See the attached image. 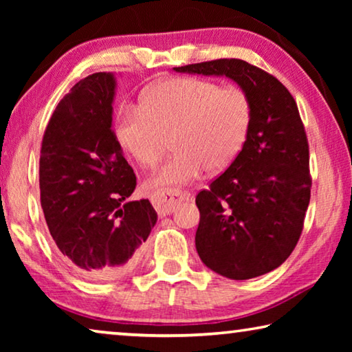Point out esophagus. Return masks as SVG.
Listing matches in <instances>:
<instances>
[{"instance_id":"esophagus-1","label":"esophagus","mask_w":352,"mask_h":352,"mask_svg":"<svg viewBox=\"0 0 352 352\" xmlns=\"http://www.w3.org/2000/svg\"><path fill=\"white\" fill-rule=\"evenodd\" d=\"M189 192H182L178 189H170L166 190V192H160V194H153L152 195V205L155 208V211L158 212V216H166V214L174 212L175 206L180 204V201L189 199Z\"/></svg>"}]
</instances>
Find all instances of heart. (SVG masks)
<instances>
[{
    "mask_svg": "<svg viewBox=\"0 0 352 352\" xmlns=\"http://www.w3.org/2000/svg\"><path fill=\"white\" fill-rule=\"evenodd\" d=\"M252 126V104L237 87L182 77L155 85L141 100L140 111L126 113L118 122V140L142 168L162 158L172 138L177 151L146 182L147 189L166 192L222 172L239 157Z\"/></svg>",
    "mask_w": 352,
    "mask_h": 352,
    "instance_id": "b5f03b06",
    "label": "heart"
}]
</instances>
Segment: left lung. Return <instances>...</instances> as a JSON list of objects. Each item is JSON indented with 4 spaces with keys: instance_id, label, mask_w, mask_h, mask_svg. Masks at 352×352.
<instances>
[{
    "instance_id": "left-lung-1",
    "label": "left lung",
    "mask_w": 352,
    "mask_h": 352,
    "mask_svg": "<svg viewBox=\"0 0 352 352\" xmlns=\"http://www.w3.org/2000/svg\"><path fill=\"white\" fill-rule=\"evenodd\" d=\"M174 71L226 77L250 99L252 126L239 157L195 197V248L225 278L265 275L294 252L311 200L309 146L295 100L276 77L241 58Z\"/></svg>"
}]
</instances>
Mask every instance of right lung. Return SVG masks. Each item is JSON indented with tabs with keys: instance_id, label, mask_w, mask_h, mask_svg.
Instances as JSON below:
<instances>
[{
	"instance_id": "right-lung-1",
	"label": "right lung",
	"mask_w": 352,
	"mask_h": 352,
	"mask_svg": "<svg viewBox=\"0 0 352 352\" xmlns=\"http://www.w3.org/2000/svg\"><path fill=\"white\" fill-rule=\"evenodd\" d=\"M116 76L82 79L58 102L40 155V200L62 259L87 279H116L138 262L157 223L132 200L136 177L113 130Z\"/></svg>"
}]
</instances>
